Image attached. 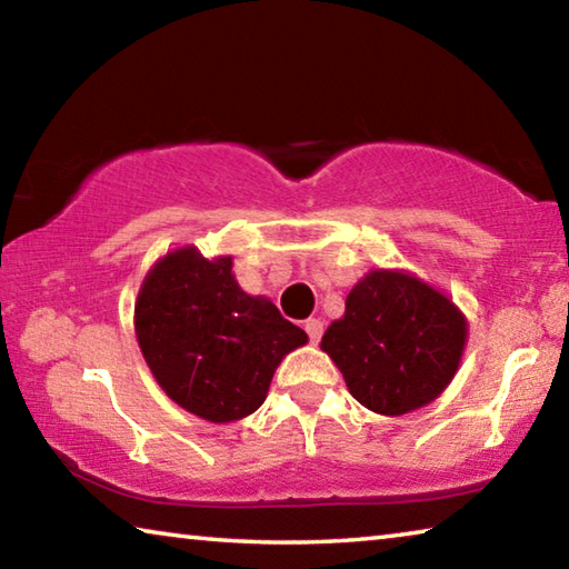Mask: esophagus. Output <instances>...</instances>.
I'll list each match as a JSON object with an SVG mask.
<instances>
[{"instance_id": "1", "label": "esophagus", "mask_w": 569, "mask_h": 569, "mask_svg": "<svg viewBox=\"0 0 569 569\" xmlns=\"http://www.w3.org/2000/svg\"><path fill=\"white\" fill-rule=\"evenodd\" d=\"M303 329L308 333V339H311V343L321 341V333H323V321L321 319H308Z\"/></svg>"}]
</instances>
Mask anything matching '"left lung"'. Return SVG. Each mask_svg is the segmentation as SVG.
Returning a JSON list of instances; mask_svg holds the SVG:
<instances>
[{"instance_id":"obj_1","label":"left lung","mask_w":569,"mask_h":569,"mask_svg":"<svg viewBox=\"0 0 569 569\" xmlns=\"http://www.w3.org/2000/svg\"><path fill=\"white\" fill-rule=\"evenodd\" d=\"M465 346L467 319L457 303L399 268L366 273L321 339L351 397L381 417H401L439 399Z\"/></svg>"}]
</instances>
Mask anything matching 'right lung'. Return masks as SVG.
I'll list each match as a JSON object with an SVG mask.
<instances>
[{"label":"right lung","mask_w":569,"mask_h":569,"mask_svg":"<svg viewBox=\"0 0 569 569\" xmlns=\"http://www.w3.org/2000/svg\"><path fill=\"white\" fill-rule=\"evenodd\" d=\"M134 336L160 389L213 423L261 407L278 363L308 341L266 296L238 286L233 258H206L196 246L168 250L150 268Z\"/></svg>","instance_id":"obj_1"}]
</instances>
